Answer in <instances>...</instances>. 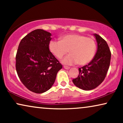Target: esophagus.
Wrapping results in <instances>:
<instances>
[{"instance_id":"1","label":"esophagus","mask_w":123,"mask_h":123,"mask_svg":"<svg viewBox=\"0 0 123 123\" xmlns=\"http://www.w3.org/2000/svg\"><path fill=\"white\" fill-rule=\"evenodd\" d=\"M64 69H70L69 67L66 66V65H64Z\"/></svg>"}]
</instances>
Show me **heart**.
Masks as SVG:
<instances>
[{
	"instance_id": "b5f03b06",
	"label": "heart",
	"mask_w": 123,
	"mask_h": 123,
	"mask_svg": "<svg viewBox=\"0 0 123 123\" xmlns=\"http://www.w3.org/2000/svg\"><path fill=\"white\" fill-rule=\"evenodd\" d=\"M50 52L61 59L69 51L70 53L62 60L64 64L80 65L87 64L94 58L97 50L96 42L93 38L80 34H69L60 37V41L51 40L49 43Z\"/></svg>"
}]
</instances>
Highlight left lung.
<instances>
[{
	"label": "left lung",
	"mask_w": 123,
	"mask_h": 123,
	"mask_svg": "<svg viewBox=\"0 0 123 123\" xmlns=\"http://www.w3.org/2000/svg\"><path fill=\"white\" fill-rule=\"evenodd\" d=\"M97 51L88 65L79 68V75L73 79L75 86L83 90H91L98 86L106 76L111 60V51L107 43L100 35L95 33Z\"/></svg>",
	"instance_id": "1"
}]
</instances>
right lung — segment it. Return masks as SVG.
<instances>
[{
    "instance_id": "1",
    "label": "right lung",
    "mask_w": 123,
    "mask_h": 123,
    "mask_svg": "<svg viewBox=\"0 0 123 123\" xmlns=\"http://www.w3.org/2000/svg\"><path fill=\"white\" fill-rule=\"evenodd\" d=\"M51 33L33 30L20 42L16 56L18 76L28 90L36 93L52 87L62 65L49 49Z\"/></svg>"
}]
</instances>
